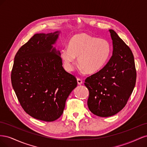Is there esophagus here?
<instances>
[{"mask_svg":"<svg viewBox=\"0 0 147 147\" xmlns=\"http://www.w3.org/2000/svg\"><path fill=\"white\" fill-rule=\"evenodd\" d=\"M77 83H78V84H79V85H80V84H82L83 83L82 80L80 79V78H77Z\"/></svg>","mask_w":147,"mask_h":147,"instance_id":"34e87169","label":"esophagus"}]
</instances>
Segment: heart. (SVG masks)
<instances>
[{
	"instance_id": "obj_1",
	"label": "heart",
	"mask_w": 147,
	"mask_h": 147,
	"mask_svg": "<svg viewBox=\"0 0 147 147\" xmlns=\"http://www.w3.org/2000/svg\"><path fill=\"white\" fill-rule=\"evenodd\" d=\"M112 47L105 38H98L86 33L74 35L69 43V47L61 51V57L66 69L70 71L78 57L80 70L89 74L99 72L107 63Z\"/></svg>"
}]
</instances>
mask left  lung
<instances>
[{"label":"left lung","instance_id":"1","mask_svg":"<svg viewBox=\"0 0 147 147\" xmlns=\"http://www.w3.org/2000/svg\"><path fill=\"white\" fill-rule=\"evenodd\" d=\"M113 53L109 61L98 72L85 80L90 95L88 106L100 117H109L121 111L136 85V70L134 56L126 44L112 29Z\"/></svg>","mask_w":147,"mask_h":147}]
</instances>
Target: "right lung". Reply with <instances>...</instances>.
<instances>
[{"label":"right lung","instance_id":"add662e5","mask_svg":"<svg viewBox=\"0 0 147 147\" xmlns=\"http://www.w3.org/2000/svg\"><path fill=\"white\" fill-rule=\"evenodd\" d=\"M59 34H35L16 53L11 70L12 86L22 107L30 116L47 122L61 116L77 86L76 78L64 69L59 51L53 47Z\"/></svg>","mask_w":147,"mask_h":147}]
</instances>
